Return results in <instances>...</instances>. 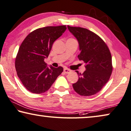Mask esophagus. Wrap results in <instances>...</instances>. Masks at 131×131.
<instances>
[{"mask_svg": "<svg viewBox=\"0 0 131 131\" xmlns=\"http://www.w3.org/2000/svg\"><path fill=\"white\" fill-rule=\"evenodd\" d=\"M63 72H64V73H69L71 72V71L70 69H67V68H65L63 69Z\"/></svg>", "mask_w": 131, "mask_h": 131, "instance_id": "obj_1", "label": "esophagus"}]
</instances>
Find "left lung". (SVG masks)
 <instances>
[{
    "label": "left lung",
    "instance_id": "left-lung-1",
    "mask_svg": "<svg viewBox=\"0 0 131 131\" xmlns=\"http://www.w3.org/2000/svg\"><path fill=\"white\" fill-rule=\"evenodd\" d=\"M68 28L78 41V59L86 63L83 73L76 71L79 79L72 84L73 89L82 96L95 94L108 82L112 74L111 53L104 41L92 31L69 25Z\"/></svg>",
    "mask_w": 131,
    "mask_h": 131
}]
</instances>
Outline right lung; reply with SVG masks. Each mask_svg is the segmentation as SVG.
<instances>
[{
  "instance_id": "obj_1",
  "label": "right lung",
  "mask_w": 131,
  "mask_h": 131,
  "mask_svg": "<svg viewBox=\"0 0 131 131\" xmlns=\"http://www.w3.org/2000/svg\"><path fill=\"white\" fill-rule=\"evenodd\" d=\"M66 25L46 27L33 31L20 46L15 59L18 77L24 86L32 93H45L63 71L45 63L55 40L63 34Z\"/></svg>"
}]
</instances>
